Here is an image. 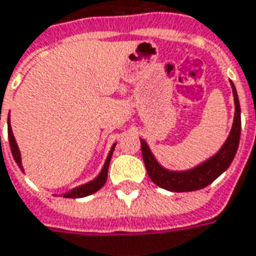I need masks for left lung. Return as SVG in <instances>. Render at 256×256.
<instances>
[{
    "label": "left lung",
    "mask_w": 256,
    "mask_h": 256,
    "mask_svg": "<svg viewBox=\"0 0 256 256\" xmlns=\"http://www.w3.org/2000/svg\"><path fill=\"white\" fill-rule=\"evenodd\" d=\"M234 96V105H236V112H234V122L232 132L228 134V140L223 144L220 150L208 160L202 162L194 169L183 172L168 170L165 168L159 165L156 159L154 158L152 152L146 146L144 140H141V152L142 159L146 164V173L154 183L160 188L174 191V192H186V191L201 190L212 183L214 180L220 176L223 172L228 169L230 164L233 162L238 142H240L241 134V110L240 102H238V96L236 87L232 83Z\"/></svg>",
    "instance_id": "8db88e82"
}]
</instances>
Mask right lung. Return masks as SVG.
Segmentation results:
<instances>
[{"instance_id": "add662e5", "label": "right lung", "mask_w": 256, "mask_h": 256, "mask_svg": "<svg viewBox=\"0 0 256 256\" xmlns=\"http://www.w3.org/2000/svg\"><path fill=\"white\" fill-rule=\"evenodd\" d=\"M8 137H10V151H12V155H14V159H15V162L18 164V166H19L23 172L20 152H19V148H18L15 137H14V133H12V128H10V120H8ZM114 148H115V144H114L112 148H110V155H108L106 160H105V164H104L102 170H101V173L98 174L97 178H94L92 182H90V183L83 184V186H78V187H76V188L68 191L66 194H64V196H65V198H83V196H91V194L97 192V191L102 187L104 184H105L106 178H108V168H110V158H112V154H114Z\"/></svg>"}]
</instances>
